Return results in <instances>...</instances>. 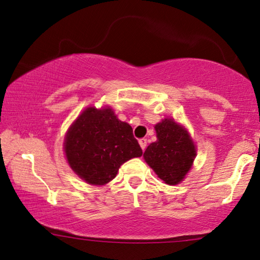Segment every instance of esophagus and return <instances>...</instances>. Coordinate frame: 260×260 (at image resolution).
Returning a JSON list of instances; mask_svg holds the SVG:
<instances>
[{"instance_id":"34e87169","label":"esophagus","mask_w":260,"mask_h":260,"mask_svg":"<svg viewBox=\"0 0 260 260\" xmlns=\"http://www.w3.org/2000/svg\"><path fill=\"white\" fill-rule=\"evenodd\" d=\"M139 143H140V147H141V149L145 150L147 147V139H140Z\"/></svg>"}]
</instances>
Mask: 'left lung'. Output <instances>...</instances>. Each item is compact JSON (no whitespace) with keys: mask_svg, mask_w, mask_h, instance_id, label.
I'll list each match as a JSON object with an SVG mask.
<instances>
[{"mask_svg":"<svg viewBox=\"0 0 260 260\" xmlns=\"http://www.w3.org/2000/svg\"><path fill=\"white\" fill-rule=\"evenodd\" d=\"M157 141L150 143L143 157L166 184H179L191 170L197 149L188 132L174 119L155 125Z\"/></svg>","mask_w":260,"mask_h":260,"instance_id":"left-lung-1","label":"left lung"}]
</instances>
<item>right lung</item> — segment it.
Returning a JSON list of instances; mask_svg holds the SVG:
<instances>
[{"mask_svg": "<svg viewBox=\"0 0 260 260\" xmlns=\"http://www.w3.org/2000/svg\"><path fill=\"white\" fill-rule=\"evenodd\" d=\"M64 152L75 174L91 185H105L127 160L142 155L133 129L112 109H85L64 138Z\"/></svg>", "mask_w": 260, "mask_h": 260, "instance_id": "1", "label": "right lung"}]
</instances>
